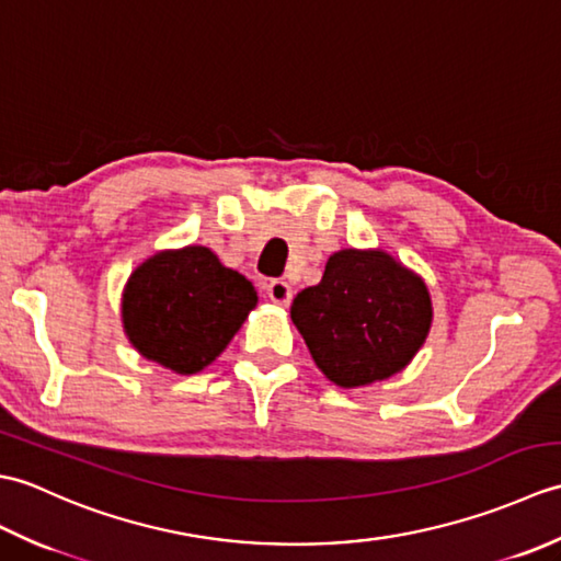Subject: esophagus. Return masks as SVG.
<instances>
[{"label":"esophagus","instance_id":"esophagus-1","mask_svg":"<svg viewBox=\"0 0 561 561\" xmlns=\"http://www.w3.org/2000/svg\"><path fill=\"white\" fill-rule=\"evenodd\" d=\"M267 296L272 299V304L289 306L294 291H291V287H289V284L284 282V279H272V282L267 284Z\"/></svg>","mask_w":561,"mask_h":561}]
</instances>
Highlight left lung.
Masks as SVG:
<instances>
[{
  "instance_id": "1",
  "label": "left lung",
  "mask_w": 561,
  "mask_h": 561,
  "mask_svg": "<svg viewBox=\"0 0 561 561\" xmlns=\"http://www.w3.org/2000/svg\"><path fill=\"white\" fill-rule=\"evenodd\" d=\"M291 320L316 366L340 388L400 374L422 350L434 320L420 274L380 248H344L323 279L296 294Z\"/></svg>"
}]
</instances>
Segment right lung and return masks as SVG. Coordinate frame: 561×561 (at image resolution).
Wrapping results in <instances>:
<instances>
[{"label":"right lung","mask_w":561,"mask_h":561,"mask_svg":"<svg viewBox=\"0 0 561 561\" xmlns=\"http://www.w3.org/2000/svg\"><path fill=\"white\" fill-rule=\"evenodd\" d=\"M257 291L214 250H159L135 267L123 289L121 316L129 344L173 374L193 376L229 347Z\"/></svg>","instance_id":"right-lung-1"}]
</instances>
